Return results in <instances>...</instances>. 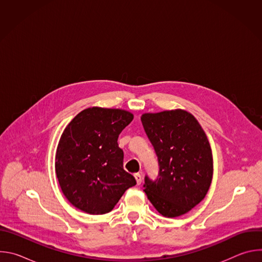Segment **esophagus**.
<instances>
[{"instance_id": "esophagus-1", "label": "esophagus", "mask_w": 262, "mask_h": 262, "mask_svg": "<svg viewBox=\"0 0 262 262\" xmlns=\"http://www.w3.org/2000/svg\"><path fill=\"white\" fill-rule=\"evenodd\" d=\"M134 176H135V178H136L137 184H141V182H142V176H141V174H139V173H136Z\"/></svg>"}]
</instances>
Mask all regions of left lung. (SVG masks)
<instances>
[{"mask_svg": "<svg viewBox=\"0 0 262 262\" xmlns=\"http://www.w3.org/2000/svg\"><path fill=\"white\" fill-rule=\"evenodd\" d=\"M141 121L159 159L160 174L143 185L166 217L189 212L207 194L213 173L210 144L198 120L181 108L144 113Z\"/></svg>", "mask_w": 262, "mask_h": 262, "instance_id": "left-lung-1", "label": "left lung"}]
</instances>
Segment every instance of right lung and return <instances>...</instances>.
<instances>
[{
  "label": "right lung",
  "instance_id": "add662e5",
  "mask_svg": "<svg viewBox=\"0 0 262 262\" xmlns=\"http://www.w3.org/2000/svg\"><path fill=\"white\" fill-rule=\"evenodd\" d=\"M133 119L125 110L91 106L63 130L55 170L64 196L74 207L89 214L110 212L137 183L123 169V151L117 143Z\"/></svg>",
  "mask_w": 262,
  "mask_h": 262
}]
</instances>
